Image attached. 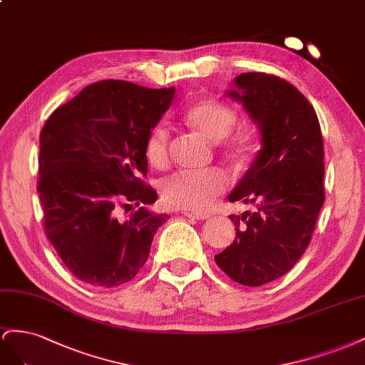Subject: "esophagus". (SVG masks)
I'll return each instance as SVG.
<instances>
[{"label": "esophagus", "mask_w": 365, "mask_h": 365, "mask_svg": "<svg viewBox=\"0 0 365 365\" xmlns=\"http://www.w3.org/2000/svg\"><path fill=\"white\" fill-rule=\"evenodd\" d=\"M185 215L188 218H192V220H206L210 218V214H199V212H185Z\"/></svg>", "instance_id": "esophagus-1"}]
</instances>
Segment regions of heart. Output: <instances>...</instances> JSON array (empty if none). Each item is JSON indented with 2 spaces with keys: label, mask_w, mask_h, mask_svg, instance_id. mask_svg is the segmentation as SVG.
<instances>
[{
  "label": "heart",
  "mask_w": 365,
  "mask_h": 365,
  "mask_svg": "<svg viewBox=\"0 0 365 365\" xmlns=\"http://www.w3.org/2000/svg\"><path fill=\"white\" fill-rule=\"evenodd\" d=\"M183 120L206 139L218 142L225 139L238 120L234 107L218 99L197 102L183 114ZM252 133L238 131L229 140L227 151L243 159L252 151ZM145 158L153 168H165L170 162V134L163 127H155L145 140ZM229 183L227 174L218 168L200 171H180L162 182L160 192L166 206L173 210L205 212L220 197Z\"/></svg>",
  "instance_id": "obj_1"
}]
</instances>
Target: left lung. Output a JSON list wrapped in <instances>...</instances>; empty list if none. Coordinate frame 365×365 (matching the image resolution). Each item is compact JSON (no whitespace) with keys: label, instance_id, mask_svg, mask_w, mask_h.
Here are the masks:
<instances>
[{"label":"left lung","instance_id":"left-lung-1","mask_svg":"<svg viewBox=\"0 0 365 365\" xmlns=\"http://www.w3.org/2000/svg\"><path fill=\"white\" fill-rule=\"evenodd\" d=\"M226 95L243 103L263 147L229 194V202L255 211L229 215L235 240L215 263L237 283L257 287L287 274L310 243L324 203V147L314 107L287 81L242 73Z\"/></svg>","mask_w":365,"mask_h":365}]
</instances>
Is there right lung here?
<instances>
[{"label":"right lung","mask_w":365,"mask_h":365,"mask_svg":"<svg viewBox=\"0 0 365 365\" xmlns=\"http://www.w3.org/2000/svg\"><path fill=\"white\" fill-rule=\"evenodd\" d=\"M174 93L99 81L51 113L41 131L36 190L46 234L66 267L90 286L136 277L170 217L147 207L158 192L143 182V148ZM118 204L138 210L119 219Z\"/></svg>","instance_id":"1"}]
</instances>
